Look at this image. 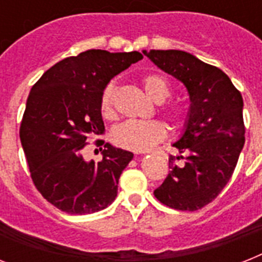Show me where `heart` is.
<instances>
[{"label": "heart", "mask_w": 262, "mask_h": 262, "mask_svg": "<svg viewBox=\"0 0 262 262\" xmlns=\"http://www.w3.org/2000/svg\"><path fill=\"white\" fill-rule=\"evenodd\" d=\"M145 94L156 103L164 102L171 95V87L166 77L160 75H147L141 80ZM115 83L111 81L104 87L99 108L104 118L114 117V96H115ZM164 113L172 121H181L185 117V110L181 106L170 104L164 108ZM167 136L166 126L160 121H136L129 119L119 123L114 127L111 133V139L118 147L135 152H144L155 147L156 144L163 141Z\"/></svg>", "instance_id": "b5f03b06"}]
</instances>
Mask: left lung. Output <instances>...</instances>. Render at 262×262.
I'll return each instance as SVG.
<instances>
[{
	"mask_svg": "<svg viewBox=\"0 0 262 262\" xmlns=\"http://www.w3.org/2000/svg\"><path fill=\"white\" fill-rule=\"evenodd\" d=\"M156 67L186 87L190 107L181 139L172 144L186 154L178 167L168 158L167 178L154 194L178 211H197L212 203L231 178L245 144L244 99L231 80L182 50L143 51Z\"/></svg>",
	"mask_w": 262,
	"mask_h": 262,
	"instance_id": "obj_1",
	"label": "left lung"
}]
</instances>
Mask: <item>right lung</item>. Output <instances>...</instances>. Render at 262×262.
Wrapping results in <instances>:
<instances>
[{"mask_svg":"<svg viewBox=\"0 0 262 262\" xmlns=\"http://www.w3.org/2000/svg\"><path fill=\"white\" fill-rule=\"evenodd\" d=\"M141 58L139 51H83L55 63L31 88L20 140L34 185L61 211L94 213L117 197L133 154L106 143L100 162H85L81 151L88 139L104 133L99 108L104 87Z\"/></svg>","mask_w":262,"mask_h":262,"instance_id":"obj_1","label":"right lung"}]
</instances>
